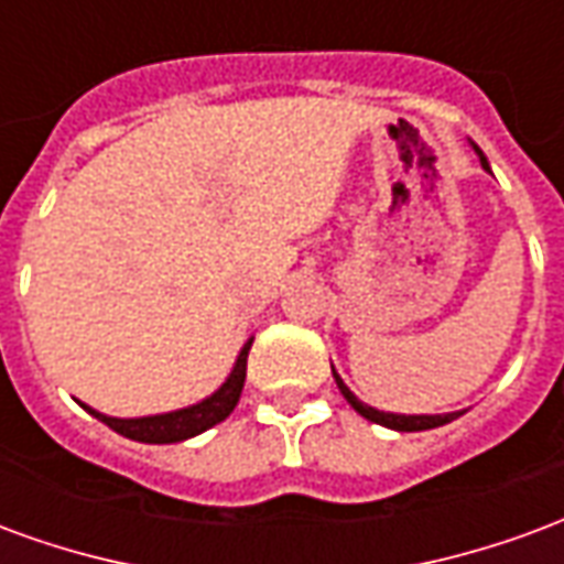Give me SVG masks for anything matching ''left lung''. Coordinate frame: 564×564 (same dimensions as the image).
<instances>
[{
    "instance_id": "left-lung-1",
    "label": "left lung",
    "mask_w": 564,
    "mask_h": 564,
    "mask_svg": "<svg viewBox=\"0 0 564 564\" xmlns=\"http://www.w3.org/2000/svg\"><path fill=\"white\" fill-rule=\"evenodd\" d=\"M471 144V150L477 153V160H480V165H484V172L492 174V169H489V160L484 156V150L477 148L474 141H468ZM332 378H335V383H338V390H341V395L350 402V408H354L356 414L366 416V420H371V423L378 425H387V429H392V432H425V429H437V425H447L453 423L456 416H462L465 411H449V414H392V411H378V408H371V404H366L359 395H356L347 383L341 380V375L332 368Z\"/></svg>"
}]
</instances>
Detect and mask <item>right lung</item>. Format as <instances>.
Listing matches in <instances>:
<instances>
[{
  "label": "right lung",
  "instance_id": "add662e5",
  "mask_svg": "<svg viewBox=\"0 0 564 564\" xmlns=\"http://www.w3.org/2000/svg\"><path fill=\"white\" fill-rule=\"evenodd\" d=\"M250 344L253 338H247L245 347L235 356V366L229 371V378L223 380L217 390L205 395L202 402L186 404L177 411H165V414H148V416H111L96 411L90 404L78 402L87 414H93L99 423L108 429H115L117 435L129 437V441H139V444H181L189 437L208 432L210 425L223 423L226 416L232 414L235 404L241 399L247 378V354H250Z\"/></svg>",
  "mask_w": 564,
  "mask_h": 564
}]
</instances>
